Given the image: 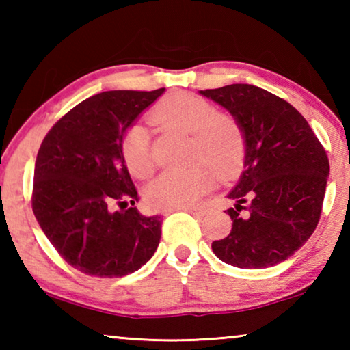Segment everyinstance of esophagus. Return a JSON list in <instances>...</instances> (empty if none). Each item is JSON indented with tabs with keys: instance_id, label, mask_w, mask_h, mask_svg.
<instances>
[{
	"instance_id": "obj_1",
	"label": "esophagus",
	"mask_w": 350,
	"mask_h": 350,
	"mask_svg": "<svg viewBox=\"0 0 350 350\" xmlns=\"http://www.w3.org/2000/svg\"><path fill=\"white\" fill-rule=\"evenodd\" d=\"M179 210H185L191 215H198V216H204L206 213V206L205 205H198V206H185V208H179ZM167 213V211H165Z\"/></svg>"
}]
</instances>
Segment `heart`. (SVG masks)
I'll return each mask as SVG.
<instances>
[{
	"mask_svg": "<svg viewBox=\"0 0 350 350\" xmlns=\"http://www.w3.org/2000/svg\"><path fill=\"white\" fill-rule=\"evenodd\" d=\"M151 122L191 135L193 161H204L221 176L238 170L244 156V131L233 116L217 112L205 98L188 92H174L161 100L150 114ZM122 156L133 176L145 179L154 170L150 133L135 123L122 140ZM211 171L205 165L182 171H163L145 188L152 208L179 210L196 202L208 191Z\"/></svg>",
	"mask_w": 350,
	"mask_h": 350,
	"instance_id": "1",
	"label": "heart"
}]
</instances>
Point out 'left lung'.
Instances as JSON below:
<instances>
[{
    "label": "left lung",
    "mask_w": 350,
    "mask_h": 350,
    "mask_svg": "<svg viewBox=\"0 0 350 350\" xmlns=\"http://www.w3.org/2000/svg\"><path fill=\"white\" fill-rule=\"evenodd\" d=\"M244 131V170L227 198L232 232L211 244L225 264L267 269L306 244L321 216L329 159L306 118L286 100L253 85L199 91Z\"/></svg>",
    "instance_id": "1"
}]
</instances>
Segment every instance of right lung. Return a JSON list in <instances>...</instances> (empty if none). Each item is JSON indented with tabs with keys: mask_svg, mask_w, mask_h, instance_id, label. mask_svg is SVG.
<instances>
[{
	"mask_svg": "<svg viewBox=\"0 0 350 350\" xmlns=\"http://www.w3.org/2000/svg\"><path fill=\"white\" fill-rule=\"evenodd\" d=\"M163 92L165 88L100 92L63 116L40 146L33 215L60 256L81 273L122 278L157 250L161 216H144L134 206L137 191L122 140ZM128 203L133 206L127 209ZM116 204L120 211L113 210Z\"/></svg>",
	"mask_w": 350,
	"mask_h": 350,
	"instance_id": "add662e5",
	"label": "right lung"
}]
</instances>
